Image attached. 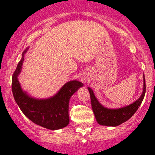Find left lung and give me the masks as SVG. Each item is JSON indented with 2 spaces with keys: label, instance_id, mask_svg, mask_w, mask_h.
Here are the masks:
<instances>
[{
  "label": "left lung",
  "instance_id": "1",
  "mask_svg": "<svg viewBox=\"0 0 155 155\" xmlns=\"http://www.w3.org/2000/svg\"><path fill=\"white\" fill-rule=\"evenodd\" d=\"M143 78L144 85L142 96L133 103L130 104L127 106L123 107V108H117V109H109V108H106L102 106L99 103V101L96 99L93 90L90 87H88L90 99H91L92 108H93V113L95 114L96 121L98 122L99 124L108 127H117L129 120L140 106L145 95L146 86H145V80L144 75Z\"/></svg>",
  "mask_w": 155,
  "mask_h": 155
}]
</instances>
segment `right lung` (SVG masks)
Masks as SVG:
<instances>
[{"label":"right lung","instance_id":"obj_1","mask_svg":"<svg viewBox=\"0 0 155 155\" xmlns=\"http://www.w3.org/2000/svg\"><path fill=\"white\" fill-rule=\"evenodd\" d=\"M12 76V91L15 101L21 111L32 122L49 130H59L69 123L68 102L71 96L84 84L78 81L66 83L53 97L47 99H36L22 91L17 77L22 69L24 54Z\"/></svg>","mask_w":155,"mask_h":155}]
</instances>
